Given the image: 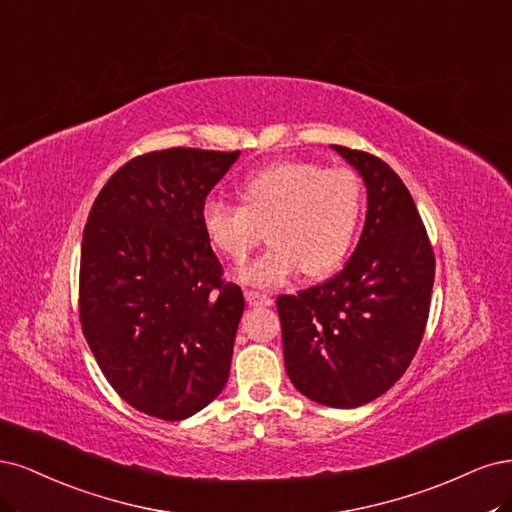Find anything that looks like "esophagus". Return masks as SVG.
Returning <instances> with one entry per match:
<instances>
[{
    "label": "esophagus",
    "instance_id": "esophagus-1",
    "mask_svg": "<svg viewBox=\"0 0 512 512\" xmlns=\"http://www.w3.org/2000/svg\"><path fill=\"white\" fill-rule=\"evenodd\" d=\"M246 295V302H249L251 306H272L274 304V300L270 298L268 293H261V291H246L244 293Z\"/></svg>",
    "mask_w": 512,
    "mask_h": 512
}]
</instances>
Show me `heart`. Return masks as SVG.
Here are the masks:
<instances>
[{
	"instance_id": "obj_1",
	"label": "heart",
	"mask_w": 512,
	"mask_h": 512,
	"mask_svg": "<svg viewBox=\"0 0 512 512\" xmlns=\"http://www.w3.org/2000/svg\"><path fill=\"white\" fill-rule=\"evenodd\" d=\"M242 206L210 200L202 206V227L210 244L242 263L263 240L270 246L240 278L257 287L283 285L306 276L332 274L349 255L364 214V183L351 168H323L315 161H280L246 176Z\"/></svg>"
}]
</instances>
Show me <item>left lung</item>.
Segmentation results:
<instances>
[{
	"instance_id": "left-lung-1",
	"label": "left lung",
	"mask_w": 512,
	"mask_h": 512,
	"mask_svg": "<svg viewBox=\"0 0 512 512\" xmlns=\"http://www.w3.org/2000/svg\"><path fill=\"white\" fill-rule=\"evenodd\" d=\"M334 148L368 187L364 232L336 276L278 295L276 308L291 383L323 406L357 408L398 383L415 357L436 257L402 178L376 155Z\"/></svg>"
}]
</instances>
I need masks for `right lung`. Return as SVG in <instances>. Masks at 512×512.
Masks as SVG:
<instances>
[{
  "label": "right lung",
  "instance_id": "add662e5",
  "mask_svg": "<svg viewBox=\"0 0 512 512\" xmlns=\"http://www.w3.org/2000/svg\"><path fill=\"white\" fill-rule=\"evenodd\" d=\"M240 151L174 146L129 159L95 197L82 234V334L121 398L180 421L223 391L244 295L202 227L210 189Z\"/></svg>",
  "mask_w": 512,
  "mask_h": 512
}]
</instances>
